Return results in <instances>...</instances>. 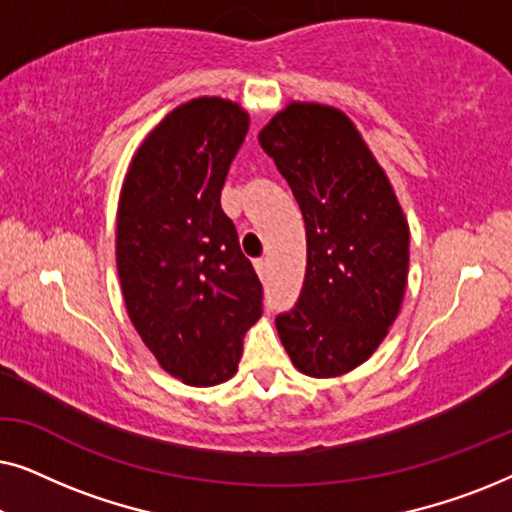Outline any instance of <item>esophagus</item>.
I'll return each instance as SVG.
<instances>
[{"label":"esophagus","instance_id":"34e87169","mask_svg":"<svg viewBox=\"0 0 512 512\" xmlns=\"http://www.w3.org/2000/svg\"><path fill=\"white\" fill-rule=\"evenodd\" d=\"M254 268H256V272H258V275H261V277L268 275V258H256Z\"/></svg>","mask_w":512,"mask_h":512}]
</instances>
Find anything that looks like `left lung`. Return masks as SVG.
Instances as JSON below:
<instances>
[{
    "instance_id": "8db88e82",
    "label": "left lung",
    "mask_w": 512,
    "mask_h": 512,
    "mask_svg": "<svg viewBox=\"0 0 512 512\" xmlns=\"http://www.w3.org/2000/svg\"><path fill=\"white\" fill-rule=\"evenodd\" d=\"M258 142L291 186L307 235L303 289L277 314V333L300 373H349L370 359L401 310L410 258L401 205L338 109L293 102Z\"/></svg>"
}]
</instances>
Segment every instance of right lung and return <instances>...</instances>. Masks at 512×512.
<instances>
[{"mask_svg": "<svg viewBox=\"0 0 512 512\" xmlns=\"http://www.w3.org/2000/svg\"><path fill=\"white\" fill-rule=\"evenodd\" d=\"M249 116L221 97L181 104L146 137L125 177L116 265L139 338L193 387L235 375L263 286L221 209Z\"/></svg>", "mask_w": 512, "mask_h": 512, "instance_id": "right-lung-1", "label": "right lung"}]
</instances>
